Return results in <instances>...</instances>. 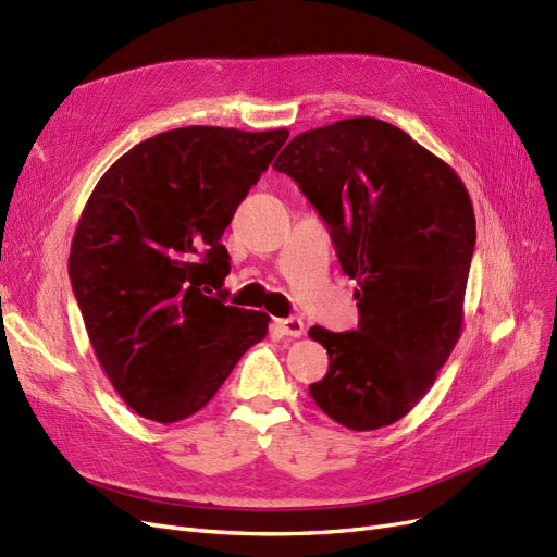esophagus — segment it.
Masks as SVG:
<instances>
[{"label":"esophagus","mask_w":557,"mask_h":557,"mask_svg":"<svg viewBox=\"0 0 557 557\" xmlns=\"http://www.w3.org/2000/svg\"><path fill=\"white\" fill-rule=\"evenodd\" d=\"M274 327L276 332L285 334V336H301L305 334V320L301 318H276L274 320Z\"/></svg>","instance_id":"obj_1"}]
</instances>
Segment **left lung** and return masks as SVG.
I'll list each match as a JSON object with an SVG mask.
<instances>
[{
    "instance_id": "obj_1",
    "label": "left lung",
    "mask_w": 557,
    "mask_h": 557,
    "mask_svg": "<svg viewBox=\"0 0 557 557\" xmlns=\"http://www.w3.org/2000/svg\"><path fill=\"white\" fill-rule=\"evenodd\" d=\"M274 170L307 195L344 274L360 285L358 330H309L330 356L325 379L309 393L348 430L393 425L423 399L460 339L476 244L465 183L376 117L297 134Z\"/></svg>"
}]
</instances>
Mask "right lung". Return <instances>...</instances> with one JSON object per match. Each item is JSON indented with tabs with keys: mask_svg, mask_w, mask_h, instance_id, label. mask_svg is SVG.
Instances as JSON below:
<instances>
[{
	"mask_svg": "<svg viewBox=\"0 0 557 557\" xmlns=\"http://www.w3.org/2000/svg\"><path fill=\"white\" fill-rule=\"evenodd\" d=\"M288 134L170 129L127 150L95 185L70 278L99 364L139 416L166 425L197 413L264 339L267 313L223 301L221 239Z\"/></svg>",
	"mask_w": 557,
	"mask_h": 557,
	"instance_id": "obj_1",
	"label": "right lung"
}]
</instances>
